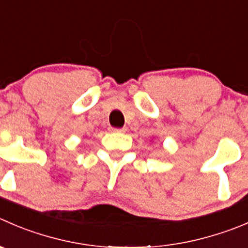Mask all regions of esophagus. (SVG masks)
Here are the masks:
<instances>
[{
  "mask_svg": "<svg viewBox=\"0 0 248 248\" xmlns=\"http://www.w3.org/2000/svg\"><path fill=\"white\" fill-rule=\"evenodd\" d=\"M111 129V132H116V133H124V132H126V128H110Z\"/></svg>",
  "mask_w": 248,
  "mask_h": 248,
  "instance_id": "1",
  "label": "esophagus"
}]
</instances>
